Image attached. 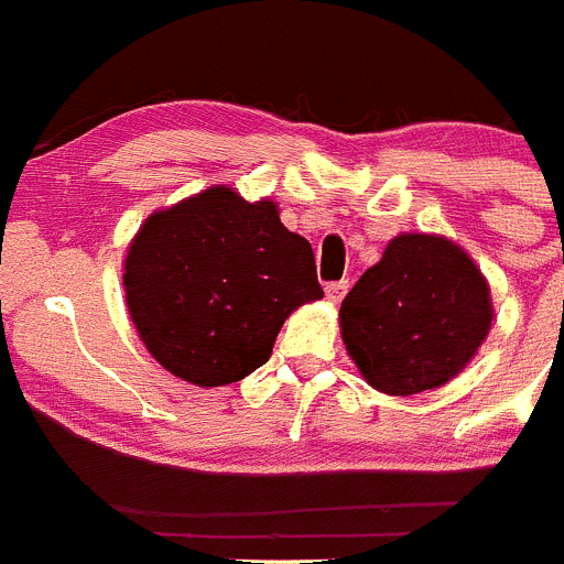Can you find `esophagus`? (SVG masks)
Masks as SVG:
<instances>
[{
  "instance_id": "1",
  "label": "esophagus",
  "mask_w": 564,
  "mask_h": 564,
  "mask_svg": "<svg viewBox=\"0 0 564 564\" xmlns=\"http://www.w3.org/2000/svg\"><path fill=\"white\" fill-rule=\"evenodd\" d=\"M347 288H350V282H347V279H338V282H327L325 285V293H327V299H330V302H341L344 299V293H347Z\"/></svg>"
}]
</instances>
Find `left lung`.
Instances as JSON below:
<instances>
[{"instance_id":"1","label":"left lung","mask_w":564,"mask_h":564,"mask_svg":"<svg viewBox=\"0 0 564 564\" xmlns=\"http://www.w3.org/2000/svg\"><path fill=\"white\" fill-rule=\"evenodd\" d=\"M338 316L361 376L390 395H415L475 356L491 327V299L455 242L401 234L344 296Z\"/></svg>"}]
</instances>
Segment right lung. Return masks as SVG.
<instances>
[{
    "label": "right lung",
    "mask_w": 564,
    "mask_h": 564,
    "mask_svg": "<svg viewBox=\"0 0 564 564\" xmlns=\"http://www.w3.org/2000/svg\"><path fill=\"white\" fill-rule=\"evenodd\" d=\"M123 288L147 350L197 387L262 367L285 318L325 296L311 242L273 203L226 186L152 214L129 246Z\"/></svg>",
    "instance_id": "1"
}]
</instances>
